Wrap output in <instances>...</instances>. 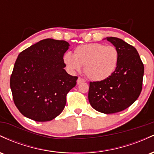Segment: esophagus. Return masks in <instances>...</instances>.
Here are the masks:
<instances>
[{
    "label": "esophagus",
    "mask_w": 154,
    "mask_h": 154,
    "mask_svg": "<svg viewBox=\"0 0 154 154\" xmlns=\"http://www.w3.org/2000/svg\"><path fill=\"white\" fill-rule=\"evenodd\" d=\"M85 82V79H82V77H78V79H77V84H79V83H82V82Z\"/></svg>",
    "instance_id": "obj_1"
}]
</instances>
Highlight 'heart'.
Here are the masks:
<instances>
[{
    "mask_svg": "<svg viewBox=\"0 0 154 154\" xmlns=\"http://www.w3.org/2000/svg\"><path fill=\"white\" fill-rule=\"evenodd\" d=\"M119 61L117 49L113 45L90 43L75 49L74 56L66 53L63 62L71 72H79L84 67L88 78L93 81L106 79L114 73Z\"/></svg>",
    "mask_w": 154,
    "mask_h": 154,
    "instance_id": "heart-1",
    "label": "heart"
}]
</instances>
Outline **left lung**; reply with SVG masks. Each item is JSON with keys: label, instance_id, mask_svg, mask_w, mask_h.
<instances>
[{"label": "left lung", "instance_id": "left-lung-1", "mask_svg": "<svg viewBox=\"0 0 154 154\" xmlns=\"http://www.w3.org/2000/svg\"><path fill=\"white\" fill-rule=\"evenodd\" d=\"M106 40L117 49V67L106 79L90 82L88 99L96 111L114 114L126 109L137 99L142 91L144 66L135 47L114 37Z\"/></svg>", "mask_w": 154, "mask_h": 154}]
</instances>
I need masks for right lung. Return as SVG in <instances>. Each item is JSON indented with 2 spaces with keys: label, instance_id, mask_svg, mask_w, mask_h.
Returning <instances> with one entry per match:
<instances>
[{
  "label": "right lung",
  "instance_id": "add662e5",
  "mask_svg": "<svg viewBox=\"0 0 154 154\" xmlns=\"http://www.w3.org/2000/svg\"><path fill=\"white\" fill-rule=\"evenodd\" d=\"M69 44L48 38L19 54L10 78L13 100L24 116L47 122L64 109L66 95L78 77L65 71L63 55Z\"/></svg>",
  "mask_w": 154,
  "mask_h": 154
}]
</instances>
